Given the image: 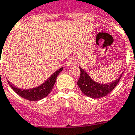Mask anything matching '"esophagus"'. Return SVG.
<instances>
[{
	"instance_id": "obj_1",
	"label": "esophagus",
	"mask_w": 135,
	"mask_h": 135,
	"mask_svg": "<svg viewBox=\"0 0 135 135\" xmlns=\"http://www.w3.org/2000/svg\"><path fill=\"white\" fill-rule=\"evenodd\" d=\"M73 64H74L73 62H72L71 60H69L67 62V66H72V65H73Z\"/></svg>"
}]
</instances>
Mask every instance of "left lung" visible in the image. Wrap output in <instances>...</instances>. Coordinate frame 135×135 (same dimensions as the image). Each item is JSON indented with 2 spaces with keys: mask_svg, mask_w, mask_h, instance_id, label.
Segmentation results:
<instances>
[{
  "mask_svg": "<svg viewBox=\"0 0 135 135\" xmlns=\"http://www.w3.org/2000/svg\"><path fill=\"white\" fill-rule=\"evenodd\" d=\"M81 71L80 77L77 81V85L81 92L87 97L92 98H98L105 97L111 92L118 85L121 79L122 73L118 79L108 84H99L94 81L84 69L79 66Z\"/></svg>",
  "mask_w": 135,
  "mask_h": 135,
  "instance_id": "8db88e82",
  "label": "left lung"
}]
</instances>
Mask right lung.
<instances>
[{"label": "right lung", "mask_w": 135, "mask_h": 135, "mask_svg": "<svg viewBox=\"0 0 135 135\" xmlns=\"http://www.w3.org/2000/svg\"><path fill=\"white\" fill-rule=\"evenodd\" d=\"M63 67L58 69V71L54 72L51 75L44 83L41 84L37 87L30 89H21L16 87L13 85L11 82L8 81L10 87L16 92L19 96L22 98H25L26 100H31V101H37V100H41L51 92L53 88L54 85L56 83V78L59 75L60 73L62 71Z\"/></svg>", "instance_id": "obj_1"}]
</instances>
